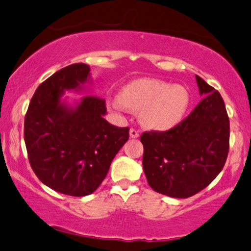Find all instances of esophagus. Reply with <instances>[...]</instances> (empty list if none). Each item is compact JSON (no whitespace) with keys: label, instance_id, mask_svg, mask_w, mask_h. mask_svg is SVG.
I'll use <instances>...</instances> for the list:
<instances>
[{"label":"esophagus","instance_id":"esophagus-1","mask_svg":"<svg viewBox=\"0 0 251 251\" xmlns=\"http://www.w3.org/2000/svg\"><path fill=\"white\" fill-rule=\"evenodd\" d=\"M129 135H130L131 139H137V137L140 136V134H139V131L135 130V129L131 128L130 130H129Z\"/></svg>","mask_w":251,"mask_h":251}]
</instances>
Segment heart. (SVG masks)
<instances>
[{
  "instance_id": "1",
  "label": "heart",
  "mask_w": 251,
  "mask_h": 251,
  "mask_svg": "<svg viewBox=\"0 0 251 251\" xmlns=\"http://www.w3.org/2000/svg\"><path fill=\"white\" fill-rule=\"evenodd\" d=\"M117 111L140 112V120L152 130H169L182 122L190 105V93L183 85L158 79H136L123 86L120 96L109 99Z\"/></svg>"
}]
</instances>
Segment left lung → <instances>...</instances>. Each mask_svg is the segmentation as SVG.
<instances>
[{
  "label": "left lung",
  "instance_id": "1",
  "mask_svg": "<svg viewBox=\"0 0 251 251\" xmlns=\"http://www.w3.org/2000/svg\"><path fill=\"white\" fill-rule=\"evenodd\" d=\"M200 96L194 111L168 131H148L142 165L150 187L170 198L187 199L220 174L228 153L230 121L218 91L195 75Z\"/></svg>",
  "mask_w": 251,
  "mask_h": 251
}]
</instances>
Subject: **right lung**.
Here are the masks:
<instances>
[{"label":"right lung","mask_w":251,"mask_h":251,"mask_svg":"<svg viewBox=\"0 0 251 251\" xmlns=\"http://www.w3.org/2000/svg\"><path fill=\"white\" fill-rule=\"evenodd\" d=\"M90 66L75 63L40 83L28 105L24 137L37 177L52 190L86 196L100 185L112 159L129 139V128L104 118V99L85 96L69 103L66 91L85 93Z\"/></svg>","instance_id":"1"}]
</instances>
